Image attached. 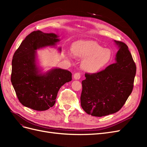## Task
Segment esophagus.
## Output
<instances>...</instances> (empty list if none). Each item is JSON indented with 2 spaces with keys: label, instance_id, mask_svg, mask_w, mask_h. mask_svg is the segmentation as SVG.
<instances>
[{
  "label": "esophagus",
  "instance_id": "1",
  "mask_svg": "<svg viewBox=\"0 0 147 147\" xmlns=\"http://www.w3.org/2000/svg\"><path fill=\"white\" fill-rule=\"evenodd\" d=\"M81 77V74L80 72H77L74 75V78L75 80H79Z\"/></svg>",
  "mask_w": 147,
  "mask_h": 147
}]
</instances>
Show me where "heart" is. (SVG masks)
<instances>
[{
	"instance_id": "1",
	"label": "heart",
	"mask_w": 147,
	"mask_h": 147,
	"mask_svg": "<svg viewBox=\"0 0 147 147\" xmlns=\"http://www.w3.org/2000/svg\"><path fill=\"white\" fill-rule=\"evenodd\" d=\"M71 50L74 56L84 59L82 67L86 72H97L105 68L112 58V52L93 40H79L74 43Z\"/></svg>"
}]
</instances>
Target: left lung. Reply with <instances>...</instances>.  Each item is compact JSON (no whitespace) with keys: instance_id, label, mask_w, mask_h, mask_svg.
<instances>
[{"instance_id":"left-lung-1","label":"left lung","mask_w":147,"mask_h":147,"mask_svg":"<svg viewBox=\"0 0 147 147\" xmlns=\"http://www.w3.org/2000/svg\"><path fill=\"white\" fill-rule=\"evenodd\" d=\"M119 49L116 63L100 72L85 74L80 97L82 109L92 116L101 117L122 108L134 87L136 65L126 43L115 40Z\"/></svg>"}]
</instances>
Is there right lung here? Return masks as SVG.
<instances>
[{"label": "right lung", "mask_w": 147, "mask_h": 147, "mask_svg": "<svg viewBox=\"0 0 147 147\" xmlns=\"http://www.w3.org/2000/svg\"><path fill=\"white\" fill-rule=\"evenodd\" d=\"M57 37L53 33L33 31L13 55L11 82L18 99L25 107L37 111L52 107L60 88L72 80V73L69 70L54 69L43 75L39 74L35 64V50L55 45L59 41Z\"/></svg>", "instance_id": "1"}]
</instances>
